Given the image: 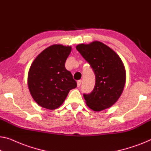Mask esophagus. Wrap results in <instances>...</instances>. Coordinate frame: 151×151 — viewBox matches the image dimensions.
<instances>
[{
    "label": "esophagus",
    "mask_w": 151,
    "mask_h": 151,
    "mask_svg": "<svg viewBox=\"0 0 151 151\" xmlns=\"http://www.w3.org/2000/svg\"><path fill=\"white\" fill-rule=\"evenodd\" d=\"M81 82L82 81L81 80H78L77 81V87H79L81 86Z\"/></svg>",
    "instance_id": "1"
}]
</instances>
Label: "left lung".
Listing matches in <instances>:
<instances>
[{"label":"left lung","instance_id":"obj_1","mask_svg":"<svg viewBox=\"0 0 151 151\" xmlns=\"http://www.w3.org/2000/svg\"><path fill=\"white\" fill-rule=\"evenodd\" d=\"M76 49L89 63L96 76L93 91L83 93L87 105L94 111L111 107L118 100L125 86V71L121 58L99 41L80 44Z\"/></svg>","mask_w":151,"mask_h":151}]
</instances>
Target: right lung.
Here are the masks:
<instances>
[{"instance_id":"1","label":"right lung","mask_w":151,"mask_h":151,"mask_svg":"<svg viewBox=\"0 0 151 151\" xmlns=\"http://www.w3.org/2000/svg\"><path fill=\"white\" fill-rule=\"evenodd\" d=\"M71 47L53 45L47 47L34 60L28 76V88L40 106L53 110L61 106L70 90L77 86L65 62Z\"/></svg>"}]
</instances>
